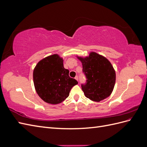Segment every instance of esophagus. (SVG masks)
<instances>
[{
	"label": "esophagus",
	"instance_id": "34e87169",
	"mask_svg": "<svg viewBox=\"0 0 147 147\" xmlns=\"http://www.w3.org/2000/svg\"><path fill=\"white\" fill-rule=\"evenodd\" d=\"M75 80H77V81H78V76H76L75 77Z\"/></svg>",
	"mask_w": 147,
	"mask_h": 147
}]
</instances>
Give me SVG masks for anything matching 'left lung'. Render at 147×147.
Wrapping results in <instances>:
<instances>
[{
  "label": "left lung",
  "instance_id": "obj_1",
  "mask_svg": "<svg viewBox=\"0 0 147 147\" xmlns=\"http://www.w3.org/2000/svg\"><path fill=\"white\" fill-rule=\"evenodd\" d=\"M83 66L86 83L82 84V89L87 98L100 102L112 93L116 80L115 71L110 61L94 52L88 57H78Z\"/></svg>",
  "mask_w": 147,
  "mask_h": 147
}]
</instances>
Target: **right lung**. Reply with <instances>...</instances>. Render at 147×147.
<instances>
[{"label": "right lung", "instance_id": "right-lung-1", "mask_svg": "<svg viewBox=\"0 0 147 147\" xmlns=\"http://www.w3.org/2000/svg\"><path fill=\"white\" fill-rule=\"evenodd\" d=\"M63 59L57 55L49 56L39 61L33 72L34 84L40 98L48 104H57L69 95L78 82L69 75Z\"/></svg>", "mask_w": 147, "mask_h": 147}]
</instances>
